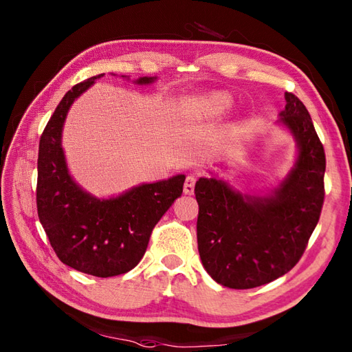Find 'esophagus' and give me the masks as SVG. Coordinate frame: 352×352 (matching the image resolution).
Instances as JSON below:
<instances>
[{"instance_id":"1","label":"esophagus","mask_w":352,"mask_h":352,"mask_svg":"<svg viewBox=\"0 0 352 352\" xmlns=\"http://www.w3.org/2000/svg\"><path fill=\"white\" fill-rule=\"evenodd\" d=\"M195 183H197V177L189 175L188 178H186L184 188H183L186 195H193V192H195Z\"/></svg>"}]
</instances>
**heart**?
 I'll list each match as a JSON object with an SVG mask.
<instances>
[{
    "label": "heart",
    "mask_w": 352,
    "mask_h": 352,
    "mask_svg": "<svg viewBox=\"0 0 352 352\" xmlns=\"http://www.w3.org/2000/svg\"><path fill=\"white\" fill-rule=\"evenodd\" d=\"M193 106H195L201 113L216 116V115L223 113V111L231 106V98L226 94L216 92V94L203 96V98L195 100L193 101Z\"/></svg>",
    "instance_id": "1"
}]
</instances>
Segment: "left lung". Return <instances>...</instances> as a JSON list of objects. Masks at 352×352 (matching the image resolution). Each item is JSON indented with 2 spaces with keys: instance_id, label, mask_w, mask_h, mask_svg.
Returning a JSON list of instances; mask_svg holds the SVG:
<instances>
[{
  "instance_id": "1",
  "label": "left lung",
  "mask_w": 352,
  "mask_h": 352,
  "mask_svg": "<svg viewBox=\"0 0 352 352\" xmlns=\"http://www.w3.org/2000/svg\"><path fill=\"white\" fill-rule=\"evenodd\" d=\"M280 122L298 157L266 197L245 195L219 178H199L197 237L203 266L230 289H252L287 274L305 251L324 204L325 153L307 109L286 92Z\"/></svg>"
}]
</instances>
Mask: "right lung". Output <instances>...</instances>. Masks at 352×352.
<instances>
[{
  "label": "right lung",
  "instance_id": "right-lung-1",
  "mask_svg": "<svg viewBox=\"0 0 352 352\" xmlns=\"http://www.w3.org/2000/svg\"><path fill=\"white\" fill-rule=\"evenodd\" d=\"M102 76L81 81L66 92L45 126L37 159L36 204L62 263L107 278L131 271L144 257L155 223L182 197L186 175L144 183L107 199L91 195L74 182L62 148L63 124L72 102ZM154 80L140 77L134 83L149 85Z\"/></svg>",
  "mask_w": 352,
  "mask_h": 352
}]
</instances>
